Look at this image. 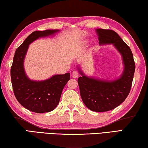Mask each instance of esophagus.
I'll return each instance as SVG.
<instances>
[{"label":"esophagus","instance_id":"esophagus-1","mask_svg":"<svg viewBox=\"0 0 148 148\" xmlns=\"http://www.w3.org/2000/svg\"><path fill=\"white\" fill-rule=\"evenodd\" d=\"M72 77L73 78H78L79 77V72H77V71H73L72 73Z\"/></svg>","mask_w":148,"mask_h":148}]
</instances>
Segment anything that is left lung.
<instances>
[{
	"label": "left lung",
	"instance_id": "8db88e82",
	"mask_svg": "<svg viewBox=\"0 0 148 148\" xmlns=\"http://www.w3.org/2000/svg\"><path fill=\"white\" fill-rule=\"evenodd\" d=\"M100 44H113L122 55L125 69L121 77L113 81L90 78L80 71L78 78L82 100L89 110L104 112L117 108L125 100L132 86L135 63L130 47L114 31L97 29Z\"/></svg>",
	"mask_w": 148,
	"mask_h": 148
}]
</instances>
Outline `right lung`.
I'll return each instance as SVG.
<instances>
[{"label": "right lung", "mask_w": 148, "mask_h": 148, "mask_svg": "<svg viewBox=\"0 0 148 148\" xmlns=\"http://www.w3.org/2000/svg\"><path fill=\"white\" fill-rule=\"evenodd\" d=\"M58 30L35 31L17 48L11 67V81L17 100L27 110L38 113L50 112L59 103L63 89L70 79V74L56 75L43 81H31L26 76L23 60L29 45L39 37H47Z\"/></svg>", "instance_id": "right-lung-1"}]
</instances>
